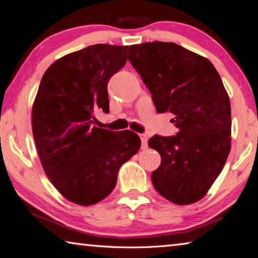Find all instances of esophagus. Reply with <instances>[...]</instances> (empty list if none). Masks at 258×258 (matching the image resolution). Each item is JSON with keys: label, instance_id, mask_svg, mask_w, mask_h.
I'll use <instances>...</instances> for the list:
<instances>
[{"label": "esophagus", "instance_id": "34e87169", "mask_svg": "<svg viewBox=\"0 0 258 258\" xmlns=\"http://www.w3.org/2000/svg\"><path fill=\"white\" fill-rule=\"evenodd\" d=\"M140 138H141L142 149L145 150L148 148V135L147 134H140Z\"/></svg>", "mask_w": 258, "mask_h": 258}]
</instances>
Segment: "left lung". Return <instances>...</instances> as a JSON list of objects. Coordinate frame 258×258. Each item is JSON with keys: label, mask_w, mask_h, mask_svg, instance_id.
Returning a JSON list of instances; mask_svg holds the SVG:
<instances>
[{"label": "left lung", "mask_w": 258, "mask_h": 258, "mask_svg": "<svg viewBox=\"0 0 258 258\" xmlns=\"http://www.w3.org/2000/svg\"><path fill=\"white\" fill-rule=\"evenodd\" d=\"M128 60L151 92L158 113L175 115V137L154 135L161 163L151 175L159 194L178 205L203 199L231 149L228 92L207 57L175 43L132 45Z\"/></svg>", "instance_id": "1"}]
</instances>
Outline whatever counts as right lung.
Segmentation results:
<instances>
[{
	"mask_svg": "<svg viewBox=\"0 0 258 258\" xmlns=\"http://www.w3.org/2000/svg\"><path fill=\"white\" fill-rule=\"evenodd\" d=\"M128 46L91 45L50 65L32 105V134L46 176L60 195L89 207L114 189L123 163L141 140L132 131L113 132L93 124L95 111H109L107 84L127 60Z\"/></svg>",
	"mask_w": 258,
	"mask_h": 258,
	"instance_id": "obj_1",
	"label": "right lung"
}]
</instances>
